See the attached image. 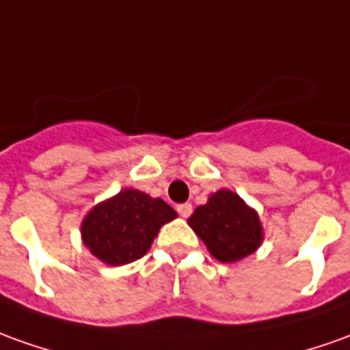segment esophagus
Returning <instances> with one entry per match:
<instances>
[{
    "label": "esophagus",
    "instance_id": "esophagus-1",
    "mask_svg": "<svg viewBox=\"0 0 350 350\" xmlns=\"http://www.w3.org/2000/svg\"><path fill=\"white\" fill-rule=\"evenodd\" d=\"M177 213H179L180 217H190V213H192V206H190V204H180V206H177Z\"/></svg>",
    "mask_w": 350,
    "mask_h": 350
}]
</instances>
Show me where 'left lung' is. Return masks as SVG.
I'll use <instances>...</instances> for the list:
<instances>
[{
    "mask_svg": "<svg viewBox=\"0 0 350 350\" xmlns=\"http://www.w3.org/2000/svg\"><path fill=\"white\" fill-rule=\"evenodd\" d=\"M189 225L221 262H234L253 253L262 240L259 217L230 190L211 194L206 206L196 207Z\"/></svg>",
    "mask_w": 350,
    "mask_h": 350,
    "instance_id": "8db88e82",
    "label": "left lung"
}]
</instances>
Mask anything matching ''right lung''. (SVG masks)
I'll use <instances>...</instances> for the list:
<instances>
[{"instance_id": "right-lung-1", "label": "right lung", "mask_w": 350, "mask_h": 350, "mask_svg": "<svg viewBox=\"0 0 350 350\" xmlns=\"http://www.w3.org/2000/svg\"><path fill=\"white\" fill-rule=\"evenodd\" d=\"M175 217L173 207L163 200L127 189L89 211L81 225V238L103 262L125 265L141 259L161 225Z\"/></svg>"}]
</instances>
